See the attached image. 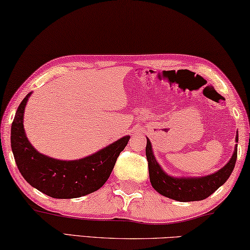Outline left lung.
<instances>
[{
	"mask_svg": "<svg viewBox=\"0 0 250 250\" xmlns=\"http://www.w3.org/2000/svg\"><path fill=\"white\" fill-rule=\"evenodd\" d=\"M236 142H238V131L236 134ZM146 156L148 160L150 182L156 191L181 203L199 201L212 195L230 177L237 160V145L233 149L231 158L223 168L211 175L203 177H173L168 175L154 157L151 142L148 138Z\"/></svg>",
	"mask_w": 250,
	"mask_h": 250,
	"instance_id": "8db88e82",
	"label": "left lung"
}]
</instances>
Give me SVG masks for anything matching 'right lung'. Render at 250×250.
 <instances>
[{
	"instance_id": "obj_1",
	"label": "right lung",
	"mask_w": 250,
	"mask_h": 250,
	"mask_svg": "<svg viewBox=\"0 0 250 250\" xmlns=\"http://www.w3.org/2000/svg\"><path fill=\"white\" fill-rule=\"evenodd\" d=\"M31 94L27 93L20 104L11 128L12 151L23 178L33 188L57 199L79 198L97 191L108 180L130 136L122 137L81 159L60 160L45 156L31 145L23 125Z\"/></svg>"
}]
</instances>
